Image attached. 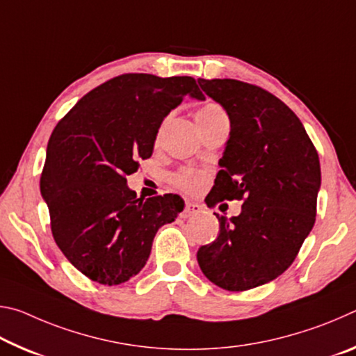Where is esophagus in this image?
I'll return each instance as SVG.
<instances>
[{"label": "esophagus", "instance_id": "esophagus-1", "mask_svg": "<svg viewBox=\"0 0 356 356\" xmlns=\"http://www.w3.org/2000/svg\"><path fill=\"white\" fill-rule=\"evenodd\" d=\"M200 210H201V207L197 206V204L191 202V201H186L185 202V207L182 210V213H180V216H182V218H188V216L197 213V212H200Z\"/></svg>", "mask_w": 356, "mask_h": 356}]
</instances>
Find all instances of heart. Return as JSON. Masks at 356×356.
Returning <instances> with one entry per match:
<instances>
[{
  "mask_svg": "<svg viewBox=\"0 0 356 356\" xmlns=\"http://www.w3.org/2000/svg\"><path fill=\"white\" fill-rule=\"evenodd\" d=\"M196 119H197V124H200V127L202 129L215 122H220V120H226L227 114L220 105L206 104L197 110ZM170 182L176 186V188L182 190L185 193H191L193 195V193H197L202 188L204 182H206V176L197 170L182 168V170L171 174Z\"/></svg>",
  "mask_w": 356,
  "mask_h": 356,
  "instance_id": "1",
  "label": "heart"
}]
</instances>
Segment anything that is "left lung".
Returning <instances> with one entry per match:
<instances>
[{
  "mask_svg": "<svg viewBox=\"0 0 356 356\" xmlns=\"http://www.w3.org/2000/svg\"><path fill=\"white\" fill-rule=\"evenodd\" d=\"M197 83L231 120L209 202L243 201L238 216L215 213L220 234L197 250V264L225 291H250L284 273L314 226L318 154L297 114L273 94L231 78Z\"/></svg>",
  "mask_w": 356,
  "mask_h": 356,
  "instance_id": "obj_1",
  "label": "left lung"
}]
</instances>
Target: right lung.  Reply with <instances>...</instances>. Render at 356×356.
I'll return each instance as SVG.
<instances>
[{
    "instance_id": "1",
    "label": "right lung",
    "mask_w": 356,
    "mask_h": 356,
    "mask_svg": "<svg viewBox=\"0 0 356 356\" xmlns=\"http://www.w3.org/2000/svg\"><path fill=\"white\" fill-rule=\"evenodd\" d=\"M185 95L206 99L191 76L124 74L88 92L53 130L40 193L56 245L89 280L116 286L140 273L159 227L184 210L177 195L136 197L125 177L152 155L161 120Z\"/></svg>"
}]
</instances>
